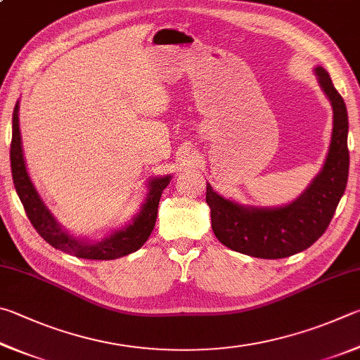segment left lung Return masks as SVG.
Instances as JSON below:
<instances>
[{
	"mask_svg": "<svg viewBox=\"0 0 360 360\" xmlns=\"http://www.w3.org/2000/svg\"><path fill=\"white\" fill-rule=\"evenodd\" d=\"M316 74L333 107V129L324 167L308 190L280 209H248L221 198L207 185L212 229L231 250L262 259H280L311 247L330 224L348 181V112L326 69L316 68Z\"/></svg>",
	"mask_w": 360,
	"mask_h": 360,
	"instance_id": "left-lung-1",
	"label": "left lung"
}]
</instances>
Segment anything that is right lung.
<instances>
[{"instance_id":"right-lung-1","label":"right lung","mask_w":360,"mask_h":360,"mask_svg":"<svg viewBox=\"0 0 360 360\" xmlns=\"http://www.w3.org/2000/svg\"><path fill=\"white\" fill-rule=\"evenodd\" d=\"M11 170L15 191L22 200L28 219L37 231V234L56 250H61L68 255L77 257H84V259L94 261L117 259V257L134 253L136 250L141 248L147 242L151 231L155 228L158 205H160L162 190L169 185L170 180V176H161V179H153L150 181V193L147 194V200H145L139 215L134 218V223L129 224L128 228L115 232V234L103 242L84 243L75 240L72 236L66 234L60 228L55 218L50 215L47 207L44 205L33 184H31L22 153L20 129H18V103L15 104L14 115H12Z\"/></svg>"}]
</instances>
